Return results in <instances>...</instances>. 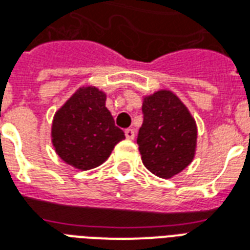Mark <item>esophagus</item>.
<instances>
[{
    "instance_id": "1",
    "label": "esophagus",
    "mask_w": 250,
    "mask_h": 250,
    "mask_svg": "<svg viewBox=\"0 0 250 250\" xmlns=\"http://www.w3.org/2000/svg\"><path fill=\"white\" fill-rule=\"evenodd\" d=\"M125 138H127V139L132 140L135 138V131L132 130V128H127V130L125 131Z\"/></svg>"
}]
</instances>
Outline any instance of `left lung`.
Masks as SVG:
<instances>
[{"label":"left lung","instance_id":"8db88e82","mask_svg":"<svg viewBox=\"0 0 250 250\" xmlns=\"http://www.w3.org/2000/svg\"><path fill=\"white\" fill-rule=\"evenodd\" d=\"M143 125L138 144L146 168L171 179L195 158L197 127L191 112L172 91L160 90L144 97Z\"/></svg>","mask_w":250,"mask_h":250}]
</instances>
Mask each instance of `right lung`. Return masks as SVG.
<instances>
[{"label":"right lung","instance_id":"obj_1","mask_svg":"<svg viewBox=\"0 0 250 250\" xmlns=\"http://www.w3.org/2000/svg\"><path fill=\"white\" fill-rule=\"evenodd\" d=\"M125 132L106 107V94L94 86L78 88L55 112L51 142L64 163L91 169L106 162Z\"/></svg>","mask_w":250,"mask_h":250}]
</instances>
